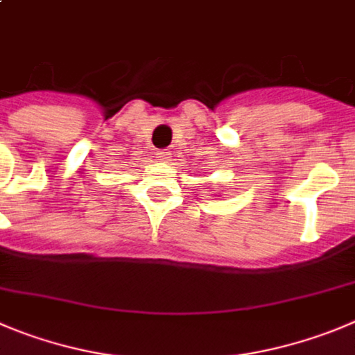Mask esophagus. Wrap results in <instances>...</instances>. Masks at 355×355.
<instances>
[{
    "label": "esophagus",
    "mask_w": 355,
    "mask_h": 355,
    "mask_svg": "<svg viewBox=\"0 0 355 355\" xmlns=\"http://www.w3.org/2000/svg\"><path fill=\"white\" fill-rule=\"evenodd\" d=\"M157 159L159 161H162V162H168L170 161V157H171V152L170 150H166V148H164V150H157Z\"/></svg>",
    "instance_id": "34e87169"
}]
</instances>
